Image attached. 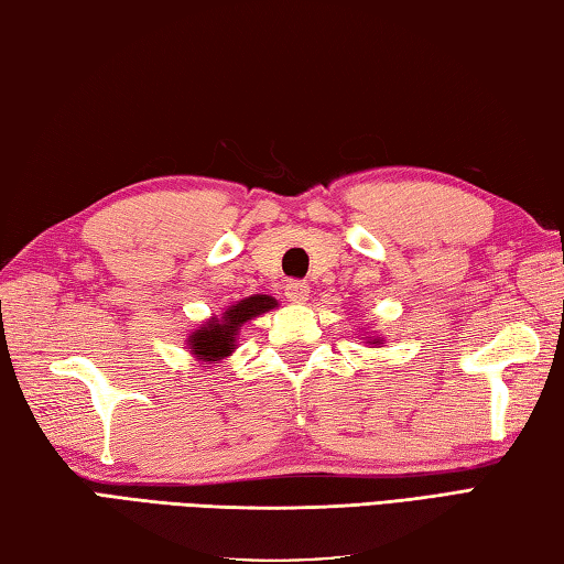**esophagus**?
Returning a JSON list of instances; mask_svg holds the SVG:
<instances>
[{
    "instance_id": "34e87169",
    "label": "esophagus",
    "mask_w": 564,
    "mask_h": 564,
    "mask_svg": "<svg viewBox=\"0 0 564 564\" xmlns=\"http://www.w3.org/2000/svg\"><path fill=\"white\" fill-rule=\"evenodd\" d=\"M284 296L286 302L292 304H304L306 300H310V284L302 282V280H292L284 284Z\"/></svg>"
}]
</instances>
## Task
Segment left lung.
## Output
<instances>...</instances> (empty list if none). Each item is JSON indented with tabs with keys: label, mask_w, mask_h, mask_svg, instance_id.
I'll list each match as a JSON object with an SVG mask.
<instances>
[{
	"label": "left lung",
	"mask_w": 564,
	"mask_h": 564,
	"mask_svg": "<svg viewBox=\"0 0 564 564\" xmlns=\"http://www.w3.org/2000/svg\"><path fill=\"white\" fill-rule=\"evenodd\" d=\"M368 344H376V346H378V344H380V338H373V336H368Z\"/></svg>",
	"instance_id": "left-lung-1"
}]
</instances>
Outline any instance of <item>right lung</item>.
<instances>
[{
  "label": "right lung",
  "mask_w": 564,
  "mask_h": 564,
  "mask_svg": "<svg viewBox=\"0 0 564 564\" xmlns=\"http://www.w3.org/2000/svg\"><path fill=\"white\" fill-rule=\"evenodd\" d=\"M278 306V300H272L268 294H252L240 300L238 304L228 306L223 316H210L208 322L200 324L196 332L188 336V348L198 360L204 364H214V360H223L232 354L236 348V338L240 326L250 322V318L260 316Z\"/></svg>",
  "instance_id": "1"
}]
</instances>
